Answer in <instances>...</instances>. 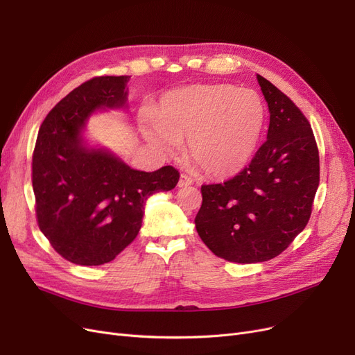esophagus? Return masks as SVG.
I'll use <instances>...</instances> for the list:
<instances>
[{
	"label": "esophagus",
	"instance_id": "esophagus-1",
	"mask_svg": "<svg viewBox=\"0 0 355 355\" xmlns=\"http://www.w3.org/2000/svg\"><path fill=\"white\" fill-rule=\"evenodd\" d=\"M193 184V180L186 175V174H181L180 175V180H178V187H187V186H191Z\"/></svg>",
	"mask_w": 355,
	"mask_h": 355
}]
</instances>
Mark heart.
Masks as SVG:
<instances>
[{
	"label": "heart",
	"instance_id": "b5f03b06",
	"mask_svg": "<svg viewBox=\"0 0 355 355\" xmlns=\"http://www.w3.org/2000/svg\"><path fill=\"white\" fill-rule=\"evenodd\" d=\"M266 121L264 103L254 89L229 84H197L164 96L144 135L165 150L189 136L196 168L216 178L238 174L252 158Z\"/></svg>",
	"mask_w": 355,
	"mask_h": 355
}]
</instances>
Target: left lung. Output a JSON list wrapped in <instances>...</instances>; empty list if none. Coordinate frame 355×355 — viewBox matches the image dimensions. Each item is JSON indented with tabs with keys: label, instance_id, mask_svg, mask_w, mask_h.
Listing matches in <instances>:
<instances>
[{
	"label": "left lung",
	"instance_id": "8db88e82",
	"mask_svg": "<svg viewBox=\"0 0 355 355\" xmlns=\"http://www.w3.org/2000/svg\"><path fill=\"white\" fill-rule=\"evenodd\" d=\"M270 110L267 141L242 171L202 186L198 236L230 263L280 255L311 219L319 186V152L309 121L284 92L257 75Z\"/></svg>",
	"mask_w": 355,
	"mask_h": 355
}]
</instances>
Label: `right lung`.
<instances>
[{"label": "right lung", "instance_id": "right-lung-1", "mask_svg": "<svg viewBox=\"0 0 355 355\" xmlns=\"http://www.w3.org/2000/svg\"><path fill=\"white\" fill-rule=\"evenodd\" d=\"M130 76H96L44 117L32 161L36 218L52 248L78 266L110 263L139 234L149 196L173 190L171 165L137 171L105 149L88 148L83 129L101 109H123Z\"/></svg>", "mask_w": 355, "mask_h": 355}]
</instances>
